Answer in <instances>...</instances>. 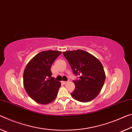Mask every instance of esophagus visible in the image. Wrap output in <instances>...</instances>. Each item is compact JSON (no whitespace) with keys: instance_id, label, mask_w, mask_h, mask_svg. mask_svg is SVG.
I'll return each instance as SVG.
<instances>
[{"instance_id":"34e87169","label":"esophagus","mask_w":132,"mask_h":132,"mask_svg":"<svg viewBox=\"0 0 132 132\" xmlns=\"http://www.w3.org/2000/svg\"><path fill=\"white\" fill-rule=\"evenodd\" d=\"M61 82L63 84H66L67 83H68V81H62Z\"/></svg>"}]
</instances>
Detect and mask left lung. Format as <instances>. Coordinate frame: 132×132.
<instances>
[{"mask_svg": "<svg viewBox=\"0 0 132 132\" xmlns=\"http://www.w3.org/2000/svg\"><path fill=\"white\" fill-rule=\"evenodd\" d=\"M70 64L73 74L78 79L73 81L75 85L71 96L82 102L93 100L99 94L105 80L101 62L88 52L81 50L62 53Z\"/></svg>", "mask_w": 132, "mask_h": 132, "instance_id": "obj_1", "label": "left lung"}]
</instances>
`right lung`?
I'll list each match as a JSON object with an SVG mask.
<instances>
[{"label": "right lung", "instance_id": "obj_1", "mask_svg": "<svg viewBox=\"0 0 132 132\" xmlns=\"http://www.w3.org/2000/svg\"><path fill=\"white\" fill-rule=\"evenodd\" d=\"M61 51L48 50L38 53L27 64L23 73L26 91L40 104H48L55 99L61 82L51 77V67Z\"/></svg>", "mask_w": 132, "mask_h": 132}]
</instances>
